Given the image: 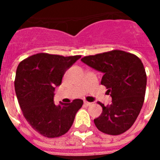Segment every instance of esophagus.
<instances>
[{
    "instance_id": "1",
    "label": "esophagus",
    "mask_w": 160,
    "mask_h": 160,
    "mask_svg": "<svg viewBox=\"0 0 160 160\" xmlns=\"http://www.w3.org/2000/svg\"><path fill=\"white\" fill-rule=\"evenodd\" d=\"M84 105H85V106H90V105H91V103L90 102H88V101H84Z\"/></svg>"
}]
</instances>
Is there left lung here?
<instances>
[{
  "label": "left lung",
  "instance_id": "left-lung-1",
  "mask_svg": "<svg viewBox=\"0 0 160 160\" xmlns=\"http://www.w3.org/2000/svg\"><path fill=\"white\" fill-rule=\"evenodd\" d=\"M81 61L103 73L101 85L108 89L110 105L94 119L100 131L118 135L127 131L136 120L144 100L147 76L144 65L134 54L119 50L88 55Z\"/></svg>",
  "mask_w": 160,
  "mask_h": 160
}]
</instances>
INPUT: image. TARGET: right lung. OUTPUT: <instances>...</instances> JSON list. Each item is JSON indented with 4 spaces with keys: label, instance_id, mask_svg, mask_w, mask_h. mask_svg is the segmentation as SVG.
Returning <instances> with one entry per match:
<instances>
[{
    "label": "right lung",
    "instance_id": "obj_1",
    "mask_svg": "<svg viewBox=\"0 0 160 160\" xmlns=\"http://www.w3.org/2000/svg\"><path fill=\"white\" fill-rule=\"evenodd\" d=\"M81 57L38 53L19 64L15 90L24 117L39 134L47 138L60 137L70 129L83 100L55 105L54 91L61 84L65 71Z\"/></svg>",
    "mask_w": 160,
    "mask_h": 160
}]
</instances>
